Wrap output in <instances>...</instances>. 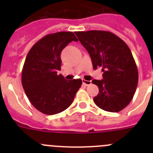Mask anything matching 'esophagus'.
I'll return each instance as SVG.
<instances>
[{
  "mask_svg": "<svg viewBox=\"0 0 153 153\" xmlns=\"http://www.w3.org/2000/svg\"><path fill=\"white\" fill-rule=\"evenodd\" d=\"M82 82H83V84L85 86H89L91 84H92V82H91L90 81H86V80H84V79L82 80Z\"/></svg>",
  "mask_w": 153,
  "mask_h": 153,
  "instance_id": "esophagus-1",
  "label": "esophagus"
}]
</instances>
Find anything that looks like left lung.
I'll list each match as a JSON object with an SVG mask.
<instances>
[{"label":"left lung","mask_w":153,"mask_h":153,"mask_svg":"<svg viewBox=\"0 0 153 153\" xmlns=\"http://www.w3.org/2000/svg\"><path fill=\"white\" fill-rule=\"evenodd\" d=\"M89 52L94 69L102 67L103 79L92 80L99 88L95 104L107 112H118L132 101L137 88L138 72L129 47L107 31L75 32Z\"/></svg>","instance_id":"left-lung-1"}]
</instances>
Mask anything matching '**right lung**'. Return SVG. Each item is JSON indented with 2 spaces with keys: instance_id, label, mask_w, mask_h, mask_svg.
Returning <instances> with one entry per match:
<instances>
[{
  "instance_id": "add662e5",
  "label": "right lung",
  "mask_w": 153,
  "mask_h": 153,
  "mask_svg": "<svg viewBox=\"0 0 153 153\" xmlns=\"http://www.w3.org/2000/svg\"><path fill=\"white\" fill-rule=\"evenodd\" d=\"M78 39L72 32L49 34L31 48L22 70L21 81L27 98L38 111L55 115L67 109L82 84L81 79L67 81L61 70V53Z\"/></svg>"
}]
</instances>
